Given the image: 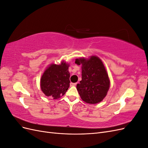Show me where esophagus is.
<instances>
[{"instance_id": "34e87169", "label": "esophagus", "mask_w": 148, "mask_h": 148, "mask_svg": "<svg viewBox=\"0 0 148 148\" xmlns=\"http://www.w3.org/2000/svg\"><path fill=\"white\" fill-rule=\"evenodd\" d=\"M77 84V83H70V86H76Z\"/></svg>"}]
</instances>
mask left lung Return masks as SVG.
I'll return each mask as SVG.
<instances>
[{"label":"left lung","instance_id":"1","mask_svg":"<svg viewBox=\"0 0 148 148\" xmlns=\"http://www.w3.org/2000/svg\"><path fill=\"white\" fill-rule=\"evenodd\" d=\"M75 60V64L82 65V79L77 85L82 99L92 104L100 102L106 96L110 87L109 78L104 64L95 56Z\"/></svg>","mask_w":148,"mask_h":148}]
</instances>
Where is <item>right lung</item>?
Segmentation results:
<instances>
[{
	"mask_svg": "<svg viewBox=\"0 0 148 148\" xmlns=\"http://www.w3.org/2000/svg\"><path fill=\"white\" fill-rule=\"evenodd\" d=\"M69 64L62 61L60 65L52 64L44 71L40 85L43 93L53 99L64 96L70 86Z\"/></svg>",
	"mask_w": 148,
	"mask_h": 148,
	"instance_id": "add662e5",
	"label": "right lung"
}]
</instances>
